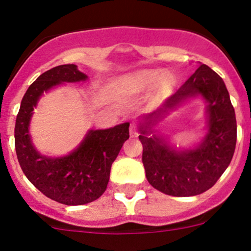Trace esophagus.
I'll list each match as a JSON object with an SVG mask.
<instances>
[{"label":"esophagus","instance_id":"1","mask_svg":"<svg viewBox=\"0 0 251 251\" xmlns=\"http://www.w3.org/2000/svg\"><path fill=\"white\" fill-rule=\"evenodd\" d=\"M129 135H131L132 138L138 137V129L134 124H131V126H129Z\"/></svg>","mask_w":251,"mask_h":251}]
</instances>
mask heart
<instances>
[{"instance_id": "b5f03b06", "label": "heart", "mask_w": 251, "mask_h": 251, "mask_svg": "<svg viewBox=\"0 0 251 251\" xmlns=\"http://www.w3.org/2000/svg\"><path fill=\"white\" fill-rule=\"evenodd\" d=\"M157 85V96H162L171 86L168 76H162L158 71H139L123 76L118 81V88L126 93H140Z\"/></svg>"}]
</instances>
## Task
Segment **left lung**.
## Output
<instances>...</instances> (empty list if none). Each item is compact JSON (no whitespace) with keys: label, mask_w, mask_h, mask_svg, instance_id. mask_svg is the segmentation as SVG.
<instances>
[{"label":"left lung","mask_w":251,"mask_h":251,"mask_svg":"<svg viewBox=\"0 0 251 251\" xmlns=\"http://www.w3.org/2000/svg\"><path fill=\"white\" fill-rule=\"evenodd\" d=\"M200 96L207 102V133L192 148L169 143L154 127L169 113ZM143 164L154 189L175 197H190L215 185L234 155L237 138L235 109L223 79L201 65L164 105L139 122Z\"/></svg>","instance_id":"8db88e82"}]
</instances>
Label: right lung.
<instances>
[{"label":"right lung","mask_w":251,"mask_h":251,"mask_svg":"<svg viewBox=\"0 0 251 251\" xmlns=\"http://www.w3.org/2000/svg\"><path fill=\"white\" fill-rule=\"evenodd\" d=\"M87 79L76 65H61L45 72L27 89L16 117L15 150L22 171L43 195L66 205L91 203L105 192L112 163L129 138V123H124L106 129H88L81 143L62 157L37 151L29 126L40 98L62 83Z\"/></svg>","instance_id":"1"}]
</instances>
